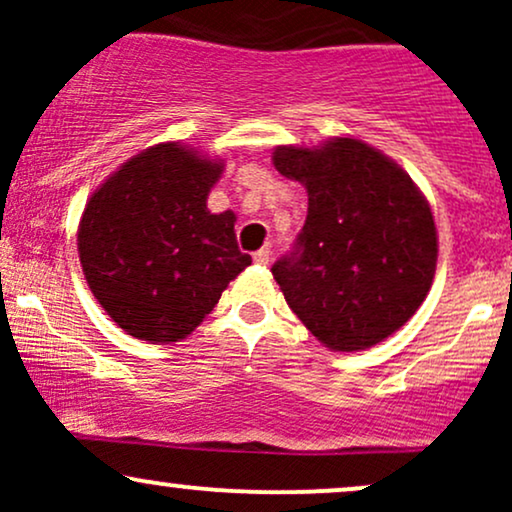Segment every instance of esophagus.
I'll list each match as a JSON object with an SVG mask.
<instances>
[{"label": "esophagus", "instance_id": "obj_1", "mask_svg": "<svg viewBox=\"0 0 512 512\" xmlns=\"http://www.w3.org/2000/svg\"><path fill=\"white\" fill-rule=\"evenodd\" d=\"M252 260H255V264H269V260H272V257H269V248L257 250L255 255H252Z\"/></svg>", "mask_w": 512, "mask_h": 512}]
</instances>
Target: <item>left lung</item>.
<instances>
[{"label":"left lung","mask_w":512,"mask_h":512,"mask_svg":"<svg viewBox=\"0 0 512 512\" xmlns=\"http://www.w3.org/2000/svg\"><path fill=\"white\" fill-rule=\"evenodd\" d=\"M272 161L308 192L296 248L272 267L286 303L327 349L380 344L431 291L438 260L431 204L407 170L351 137L320 149L276 146Z\"/></svg>","instance_id":"left-lung-1"}]
</instances>
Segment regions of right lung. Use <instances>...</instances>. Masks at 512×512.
<instances>
[{"label":"right lung","instance_id":"obj_1","mask_svg":"<svg viewBox=\"0 0 512 512\" xmlns=\"http://www.w3.org/2000/svg\"><path fill=\"white\" fill-rule=\"evenodd\" d=\"M223 163L178 142L132 156L86 202L76 245L96 301L132 337L185 339L252 262L236 214H211Z\"/></svg>","mask_w":512,"mask_h":512}]
</instances>
